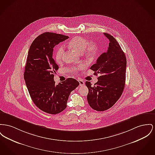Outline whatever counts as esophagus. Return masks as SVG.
Here are the masks:
<instances>
[{"instance_id":"esophagus-1","label":"esophagus","mask_w":155,"mask_h":155,"mask_svg":"<svg viewBox=\"0 0 155 155\" xmlns=\"http://www.w3.org/2000/svg\"><path fill=\"white\" fill-rule=\"evenodd\" d=\"M78 82H79V83H80V86L84 85L85 83H84V81H82V80H78Z\"/></svg>"}]
</instances>
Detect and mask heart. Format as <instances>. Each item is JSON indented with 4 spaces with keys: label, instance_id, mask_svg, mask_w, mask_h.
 I'll list each match as a JSON object with an SVG mask.
<instances>
[{
    "label": "heart",
    "instance_id": "b5f03b06",
    "mask_svg": "<svg viewBox=\"0 0 155 155\" xmlns=\"http://www.w3.org/2000/svg\"><path fill=\"white\" fill-rule=\"evenodd\" d=\"M68 46L81 54L83 53L88 58L94 57L99 50V47L95 43H89L88 41L85 38L81 37H75L71 40L68 43ZM64 53V48L63 46H60L56 51L55 54V60L57 63L61 61ZM81 67H74L70 69V71L73 72L78 71Z\"/></svg>",
    "mask_w": 155,
    "mask_h": 155
}]
</instances>
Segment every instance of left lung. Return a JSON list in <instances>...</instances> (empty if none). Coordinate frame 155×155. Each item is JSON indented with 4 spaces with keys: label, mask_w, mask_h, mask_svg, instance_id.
<instances>
[{
    "label": "left lung",
    "mask_w": 155,
    "mask_h": 155,
    "mask_svg": "<svg viewBox=\"0 0 155 155\" xmlns=\"http://www.w3.org/2000/svg\"><path fill=\"white\" fill-rule=\"evenodd\" d=\"M104 36L109 39L105 53L98 58L90 69L99 75L98 81L92 86L86 81L88 88V102L92 109L104 111L111 108L120 97L125 82L127 58L116 39L108 33Z\"/></svg>",
    "instance_id": "1"
}]
</instances>
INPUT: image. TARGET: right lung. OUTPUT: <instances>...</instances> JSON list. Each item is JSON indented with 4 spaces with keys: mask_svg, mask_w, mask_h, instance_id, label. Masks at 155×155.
Here are the masks:
<instances>
[{
    "mask_svg": "<svg viewBox=\"0 0 155 155\" xmlns=\"http://www.w3.org/2000/svg\"><path fill=\"white\" fill-rule=\"evenodd\" d=\"M69 37L46 32L37 37L28 52L24 78L34 104L43 112L58 114L67 107L71 91L78 85L75 79L68 78L55 85L54 74L58 69L53 58V48Z\"/></svg>",
    "mask_w": 155,
    "mask_h": 155,
    "instance_id": "right-lung-1",
    "label": "right lung"
}]
</instances>
